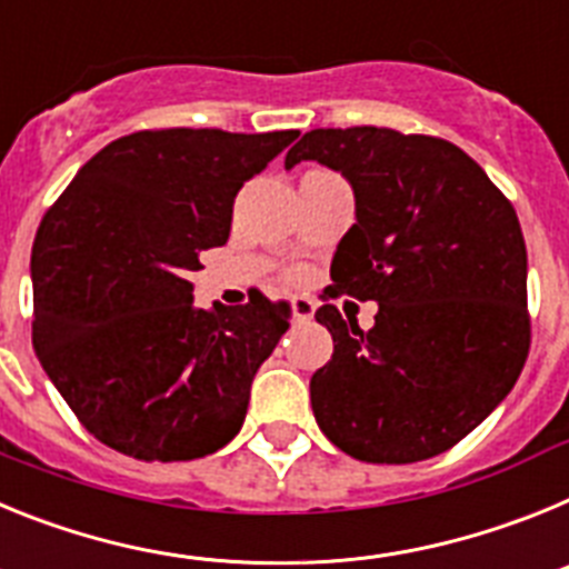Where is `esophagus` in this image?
Listing matches in <instances>:
<instances>
[{
	"instance_id": "1",
	"label": "esophagus",
	"mask_w": 569,
	"mask_h": 569,
	"mask_svg": "<svg viewBox=\"0 0 569 569\" xmlns=\"http://www.w3.org/2000/svg\"><path fill=\"white\" fill-rule=\"evenodd\" d=\"M290 310H293L296 321H310L316 313V299H310V296H293L290 299Z\"/></svg>"
}]
</instances>
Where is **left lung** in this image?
<instances>
[{
  "mask_svg": "<svg viewBox=\"0 0 569 569\" xmlns=\"http://www.w3.org/2000/svg\"><path fill=\"white\" fill-rule=\"evenodd\" d=\"M339 170L356 224L336 248L333 293L376 301L370 330L333 305L316 321L333 356L310 379L321 433L373 465L433 459L481 425L530 347L519 216L453 142L390 128H319L284 168Z\"/></svg>",
  "mask_w": 569,
  "mask_h": 569,
  "instance_id": "8db88e82",
  "label": "left lung"
}]
</instances>
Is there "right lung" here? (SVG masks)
I'll return each instance as SVG.
<instances>
[{
    "label": "right lung",
    "instance_id": "obj_1",
    "mask_svg": "<svg viewBox=\"0 0 569 569\" xmlns=\"http://www.w3.org/2000/svg\"><path fill=\"white\" fill-rule=\"evenodd\" d=\"M299 130H139L82 164L30 253L33 350L88 433L142 461L216 453L239 433L290 305L202 310L188 273L230 236L241 184Z\"/></svg>",
    "mask_w": 569,
    "mask_h": 569
}]
</instances>
